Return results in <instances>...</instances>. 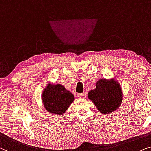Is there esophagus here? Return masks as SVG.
Here are the masks:
<instances>
[{
	"label": "esophagus",
	"instance_id": "1",
	"mask_svg": "<svg viewBox=\"0 0 151 151\" xmlns=\"http://www.w3.org/2000/svg\"><path fill=\"white\" fill-rule=\"evenodd\" d=\"M86 95H87V94H86V92H83V93L78 94V97L80 98V99H85L86 97Z\"/></svg>",
	"mask_w": 151,
	"mask_h": 151
}]
</instances>
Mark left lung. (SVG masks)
Returning a JSON list of instances; mask_svg holds the SVG:
<instances>
[{
    "label": "left lung",
    "mask_w": 151,
    "mask_h": 151,
    "mask_svg": "<svg viewBox=\"0 0 151 151\" xmlns=\"http://www.w3.org/2000/svg\"><path fill=\"white\" fill-rule=\"evenodd\" d=\"M88 97L95 105L98 111L108 115L121 105L123 92L115 79H101L96 82L95 89L90 90Z\"/></svg>",
    "instance_id": "left-lung-1"
}]
</instances>
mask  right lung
Instances as JSON below:
<instances>
[{"instance_id": "obj_1", "label": "right lung", "mask_w": 151, "mask_h": 151, "mask_svg": "<svg viewBox=\"0 0 151 151\" xmlns=\"http://www.w3.org/2000/svg\"><path fill=\"white\" fill-rule=\"evenodd\" d=\"M44 108L51 114L62 115L74 101V96L61 84L49 83L42 92Z\"/></svg>"}]
</instances>
